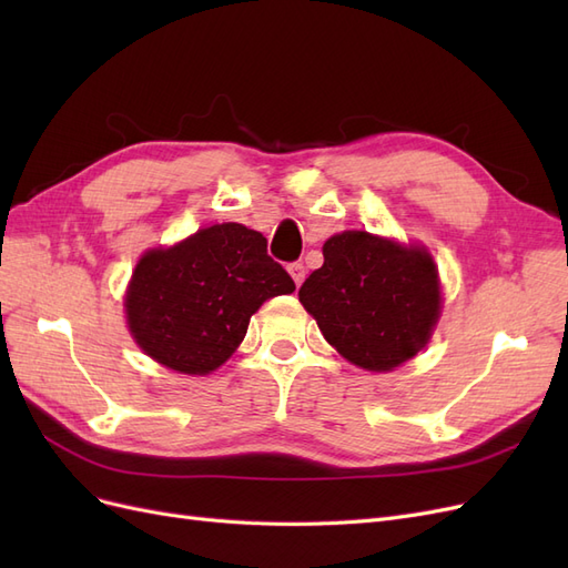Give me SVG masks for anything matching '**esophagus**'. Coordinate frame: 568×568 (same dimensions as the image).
Instances as JSON below:
<instances>
[{
  "mask_svg": "<svg viewBox=\"0 0 568 568\" xmlns=\"http://www.w3.org/2000/svg\"><path fill=\"white\" fill-rule=\"evenodd\" d=\"M288 272H291V277H294L296 286H301L303 280H305V265H303V263H291V265H288Z\"/></svg>",
  "mask_w": 568,
  "mask_h": 568,
  "instance_id": "34e87169",
  "label": "esophagus"
}]
</instances>
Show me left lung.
Instances as JSON below:
<instances>
[{
  "label": "left lung",
  "mask_w": 568,
  "mask_h": 568,
  "mask_svg": "<svg viewBox=\"0 0 568 568\" xmlns=\"http://www.w3.org/2000/svg\"><path fill=\"white\" fill-rule=\"evenodd\" d=\"M322 255L324 265L303 282L298 301L343 357L390 372L426 346L440 317L432 253L348 230L326 239Z\"/></svg>",
  "instance_id": "obj_1"
}]
</instances>
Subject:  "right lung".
Instances as JSON below:
<instances>
[{
  "mask_svg": "<svg viewBox=\"0 0 568 568\" xmlns=\"http://www.w3.org/2000/svg\"><path fill=\"white\" fill-rule=\"evenodd\" d=\"M296 288L261 232L239 222L146 251L125 296L130 332L149 357L182 374H211L244 341L267 298Z\"/></svg>",
  "mask_w": 568,
  "mask_h": 568,
  "instance_id": "right-lung-1",
  "label": "right lung"
}]
</instances>
